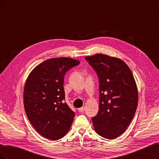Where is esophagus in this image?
Instances as JSON below:
<instances>
[{"mask_svg":"<svg viewBox=\"0 0 159 159\" xmlns=\"http://www.w3.org/2000/svg\"><path fill=\"white\" fill-rule=\"evenodd\" d=\"M84 111H85V107H82L78 109V111L79 112H84Z\"/></svg>","mask_w":159,"mask_h":159,"instance_id":"1","label":"esophagus"}]
</instances>
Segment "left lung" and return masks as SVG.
Segmentation results:
<instances>
[{"label":"left lung","mask_w":159,"mask_h":159,"mask_svg":"<svg viewBox=\"0 0 159 159\" xmlns=\"http://www.w3.org/2000/svg\"><path fill=\"white\" fill-rule=\"evenodd\" d=\"M85 59L99 78V111L91 118L94 129L105 139H115L127 129L137 109L138 91L133 75L117 57L98 54Z\"/></svg>","instance_id":"1"}]
</instances>
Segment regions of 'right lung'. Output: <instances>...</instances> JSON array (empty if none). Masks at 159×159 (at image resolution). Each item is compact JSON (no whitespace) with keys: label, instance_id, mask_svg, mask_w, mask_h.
<instances>
[{"label":"right lung","instance_id":"obj_1","mask_svg":"<svg viewBox=\"0 0 159 159\" xmlns=\"http://www.w3.org/2000/svg\"><path fill=\"white\" fill-rule=\"evenodd\" d=\"M76 60H46L28 75L24 89V105L32 125L42 137L56 141L70 130L75 113L64 102V75L80 64Z\"/></svg>","mask_w":159,"mask_h":159}]
</instances>
